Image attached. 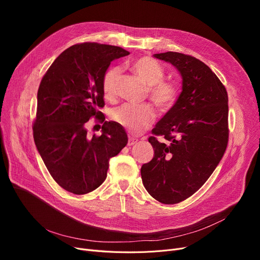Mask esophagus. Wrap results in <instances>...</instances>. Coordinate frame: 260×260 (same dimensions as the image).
<instances>
[{
  "label": "esophagus",
  "mask_w": 260,
  "mask_h": 260,
  "mask_svg": "<svg viewBox=\"0 0 260 260\" xmlns=\"http://www.w3.org/2000/svg\"><path fill=\"white\" fill-rule=\"evenodd\" d=\"M137 142H138V139H136V138H134V137H128L127 145H128V146H132V145H134L135 143H137Z\"/></svg>",
  "instance_id": "34e87169"
}]
</instances>
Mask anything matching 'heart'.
<instances>
[{"instance_id": "obj_1", "label": "heart", "mask_w": 260, "mask_h": 260, "mask_svg": "<svg viewBox=\"0 0 260 260\" xmlns=\"http://www.w3.org/2000/svg\"><path fill=\"white\" fill-rule=\"evenodd\" d=\"M133 72L148 87L151 101L163 112H168L178 100L179 90L172 81L165 80L163 67L151 57H142L132 64ZM120 80L118 67L109 68L102 78V91L107 100H114ZM111 118L117 124L134 135H139L153 124L156 111L151 104L123 105L112 112Z\"/></svg>"}]
</instances>
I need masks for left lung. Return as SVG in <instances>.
Returning a JSON list of instances; mask_svg holds the SVG:
<instances>
[{"instance_id": "left-lung-1", "label": "left lung", "mask_w": 260, "mask_h": 260, "mask_svg": "<svg viewBox=\"0 0 260 260\" xmlns=\"http://www.w3.org/2000/svg\"><path fill=\"white\" fill-rule=\"evenodd\" d=\"M182 77V91L148 138L155 155L141 168L144 187L165 204L179 203L206 183L229 141L228 92L211 68L175 51L155 53ZM163 135L166 142L156 137Z\"/></svg>"}]
</instances>
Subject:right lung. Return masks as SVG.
Returning a JSON list of instances; mask_svg holds the SVG:
<instances>
[{
    "mask_svg": "<svg viewBox=\"0 0 260 260\" xmlns=\"http://www.w3.org/2000/svg\"><path fill=\"white\" fill-rule=\"evenodd\" d=\"M129 54L118 46L85 42L65 49L38 90L34 139L49 174L61 187L84 195L106 178L108 160L127 144L114 121H104L102 78L112 61ZM101 121L103 135L88 139L87 121Z\"/></svg>",
    "mask_w": 260,
    "mask_h": 260,
    "instance_id": "right-lung-1",
    "label": "right lung"
}]
</instances>
